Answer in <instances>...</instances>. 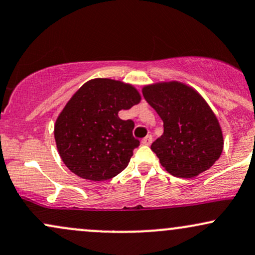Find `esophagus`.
<instances>
[{
	"label": "esophagus",
	"mask_w": 255,
	"mask_h": 255,
	"mask_svg": "<svg viewBox=\"0 0 255 255\" xmlns=\"http://www.w3.org/2000/svg\"><path fill=\"white\" fill-rule=\"evenodd\" d=\"M141 144L142 145H146V146L151 145L152 144V136L151 135H146L144 139L141 140Z\"/></svg>",
	"instance_id": "34e87169"
}]
</instances>
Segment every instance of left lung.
Segmentation results:
<instances>
[{
	"mask_svg": "<svg viewBox=\"0 0 255 255\" xmlns=\"http://www.w3.org/2000/svg\"><path fill=\"white\" fill-rule=\"evenodd\" d=\"M142 95L163 120L164 133L151 145L163 168L186 178L211 168L223 151V131L200 93L180 81H163L146 85Z\"/></svg>",
	"mask_w": 255,
	"mask_h": 255,
	"instance_id": "1",
	"label": "left lung"
}]
</instances>
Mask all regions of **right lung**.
I'll return each instance as SVG.
<instances>
[{
  "label": "right lung",
  "mask_w": 255,
  "mask_h": 255,
  "mask_svg": "<svg viewBox=\"0 0 255 255\" xmlns=\"http://www.w3.org/2000/svg\"><path fill=\"white\" fill-rule=\"evenodd\" d=\"M140 101L130 84L103 78L85 83L55 122V141L67 168L90 181L109 180L125 170L140 141L131 133L134 122L120 119L119 111Z\"/></svg>",
  "instance_id": "1"
}]
</instances>
